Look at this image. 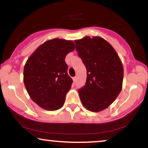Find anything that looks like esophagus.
<instances>
[{
    "label": "esophagus",
    "mask_w": 148,
    "mask_h": 148,
    "mask_svg": "<svg viewBox=\"0 0 148 148\" xmlns=\"http://www.w3.org/2000/svg\"><path fill=\"white\" fill-rule=\"evenodd\" d=\"M76 81V77L73 78V81H74V83H75Z\"/></svg>",
    "instance_id": "obj_1"
}]
</instances>
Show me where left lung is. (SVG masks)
<instances>
[{
  "label": "left lung",
  "mask_w": 148,
  "mask_h": 148,
  "mask_svg": "<svg viewBox=\"0 0 148 148\" xmlns=\"http://www.w3.org/2000/svg\"><path fill=\"white\" fill-rule=\"evenodd\" d=\"M74 42L87 69L86 86L79 90L81 103L88 111H103L123 88V63L114 48L102 37L86 36Z\"/></svg>",
  "instance_id": "left-lung-1"
}]
</instances>
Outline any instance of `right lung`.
Masks as SVG:
<instances>
[{"label": "right lung", "mask_w": 148, "mask_h": 148, "mask_svg": "<svg viewBox=\"0 0 148 148\" xmlns=\"http://www.w3.org/2000/svg\"><path fill=\"white\" fill-rule=\"evenodd\" d=\"M74 49L72 40L52 39L37 47L25 62V89L34 102L44 109L56 111L63 106L73 82L64 59Z\"/></svg>", "instance_id": "add662e5"}]
</instances>
